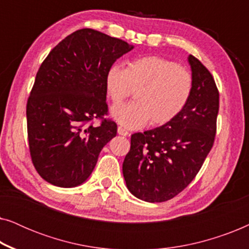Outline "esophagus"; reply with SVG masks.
I'll return each mask as SVG.
<instances>
[{
  "mask_svg": "<svg viewBox=\"0 0 249 249\" xmlns=\"http://www.w3.org/2000/svg\"><path fill=\"white\" fill-rule=\"evenodd\" d=\"M118 134L121 135V136H128L129 131L125 130V129L122 128V127H118Z\"/></svg>",
  "mask_w": 249,
  "mask_h": 249,
  "instance_id": "1",
  "label": "esophagus"
}]
</instances>
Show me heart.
<instances>
[{"label":"heart","instance_id":"obj_1","mask_svg":"<svg viewBox=\"0 0 249 249\" xmlns=\"http://www.w3.org/2000/svg\"><path fill=\"white\" fill-rule=\"evenodd\" d=\"M193 77L185 67L160 56H145L128 63L125 69L114 64L105 74V89L114 104L136 89L134 102L115 105L111 115L122 127L160 125L175 119L189 100Z\"/></svg>","mask_w":249,"mask_h":249}]
</instances>
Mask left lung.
Instances as JSON below:
<instances>
[{"instance_id":"obj_1","label":"left lung","mask_w":249,"mask_h":249,"mask_svg":"<svg viewBox=\"0 0 249 249\" xmlns=\"http://www.w3.org/2000/svg\"><path fill=\"white\" fill-rule=\"evenodd\" d=\"M193 88L182 111L161 127L131 135L122 172L132 195L161 203L181 193L212 148L219 112V90L210 71L188 56Z\"/></svg>"}]
</instances>
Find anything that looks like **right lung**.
I'll return each mask as SVG.
<instances>
[{
    "label": "right lung",
    "mask_w": 249,
    "mask_h": 249,
    "mask_svg": "<svg viewBox=\"0 0 249 249\" xmlns=\"http://www.w3.org/2000/svg\"><path fill=\"white\" fill-rule=\"evenodd\" d=\"M132 49L85 28L61 40L39 67L27 102V130L34 166L47 182L62 188L84 183L117 136L114 121L89 122L107 113L105 74Z\"/></svg>",
    "instance_id": "add662e5"
}]
</instances>
